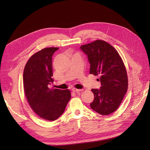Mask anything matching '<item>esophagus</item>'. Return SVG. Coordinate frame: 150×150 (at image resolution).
Listing matches in <instances>:
<instances>
[{
  "label": "esophagus",
  "mask_w": 150,
  "mask_h": 150,
  "mask_svg": "<svg viewBox=\"0 0 150 150\" xmlns=\"http://www.w3.org/2000/svg\"><path fill=\"white\" fill-rule=\"evenodd\" d=\"M72 91L73 92H75V93H78V92H80L82 91V90H79V89H77V88H72Z\"/></svg>",
  "instance_id": "1"
}]
</instances>
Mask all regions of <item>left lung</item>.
Here are the masks:
<instances>
[{"mask_svg":"<svg viewBox=\"0 0 150 150\" xmlns=\"http://www.w3.org/2000/svg\"><path fill=\"white\" fill-rule=\"evenodd\" d=\"M81 49L88 56L90 74L100 76L101 87L91 89L94 100L91 108L103 115L113 113L128 90V75L122 58L112 46L102 40L82 45Z\"/></svg>","mask_w":150,"mask_h":150,"instance_id":"8db88e82","label":"left lung"}]
</instances>
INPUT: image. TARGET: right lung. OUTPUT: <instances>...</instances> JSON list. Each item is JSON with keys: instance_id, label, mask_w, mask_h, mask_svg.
<instances>
[{"instance_id": "obj_1", "label": "right lung", "mask_w": 150, "mask_h": 150, "mask_svg": "<svg viewBox=\"0 0 150 150\" xmlns=\"http://www.w3.org/2000/svg\"><path fill=\"white\" fill-rule=\"evenodd\" d=\"M59 47H46L35 53L24 67L23 83L27 100L42 119L55 120L65 110L71 98L69 90L50 88L53 82L52 55Z\"/></svg>"}]
</instances>
